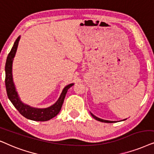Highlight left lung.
<instances>
[{"mask_svg": "<svg viewBox=\"0 0 154 154\" xmlns=\"http://www.w3.org/2000/svg\"><path fill=\"white\" fill-rule=\"evenodd\" d=\"M90 113H91V116L93 117V118H94V119H95V120H98V121H100V122H108V123H111V122H116V121H110V120H103V119L99 118H98V117L95 116H94V114H92L91 112H90ZM126 120V119H124L123 120Z\"/></svg>", "mask_w": 154, "mask_h": 154, "instance_id": "left-lung-1", "label": "left lung"}]
</instances>
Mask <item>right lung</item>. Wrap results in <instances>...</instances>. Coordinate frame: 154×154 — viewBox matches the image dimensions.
I'll list each match as a JSON object with an SVG mask.
<instances>
[{"label":"right lung","mask_w":154,"mask_h":154,"mask_svg":"<svg viewBox=\"0 0 154 154\" xmlns=\"http://www.w3.org/2000/svg\"><path fill=\"white\" fill-rule=\"evenodd\" d=\"M20 39V36L17 37L14 43L13 48L8 54L5 63V87L7 91L8 97L13 104L16 109L24 118L34 120V121H47L51 120L59 113L62 107L65 97L69 88L74 85V83L65 86L63 89L60 97L57 101L52 106L48 108H38L30 106L27 104L24 103L20 99L18 93L16 90V87L13 82V63L15 58L16 52Z\"/></svg>","instance_id":"add662e5"}]
</instances>
